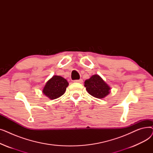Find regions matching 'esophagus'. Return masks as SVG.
Here are the masks:
<instances>
[{
	"instance_id": "esophagus-1",
	"label": "esophagus",
	"mask_w": 153,
	"mask_h": 153,
	"mask_svg": "<svg viewBox=\"0 0 153 153\" xmlns=\"http://www.w3.org/2000/svg\"><path fill=\"white\" fill-rule=\"evenodd\" d=\"M74 82H79V83H82L83 82V80L82 79H80L79 80H75V81H74Z\"/></svg>"
}]
</instances>
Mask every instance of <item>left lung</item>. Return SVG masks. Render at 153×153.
<instances>
[{
	"label": "left lung",
	"instance_id": "left-lung-1",
	"mask_svg": "<svg viewBox=\"0 0 153 153\" xmlns=\"http://www.w3.org/2000/svg\"><path fill=\"white\" fill-rule=\"evenodd\" d=\"M84 86L88 93L97 99L105 97L110 92L109 85L97 74L93 75L90 79L85 80Z\"/></svg>",
	"mask_w": 153,
	"mask_h": 153
}]
</instances>
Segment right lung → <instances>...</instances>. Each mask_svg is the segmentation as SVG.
<instances>
[{"instance_id": "obj_1", "label": "right lung", "mask_w": 153, "mask_h": 153, "mask_svg": "<svg viewBox=\"0 0 153 153\" xmlns=\"http://www.w3.org/2000/svg\"><path fill=\"white\" fill-rule=\"evenodd\" d=\"M69 83L67 80L59 76H53L46 83L43 93L51 100L59 98L66 90Z\"/></svg>"}]
</instances>
